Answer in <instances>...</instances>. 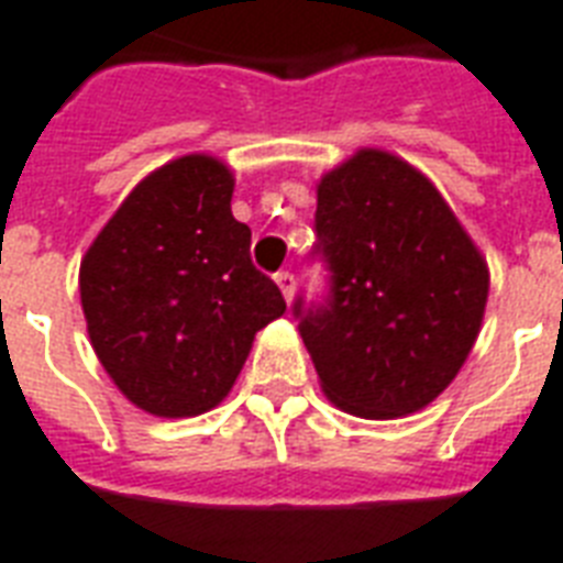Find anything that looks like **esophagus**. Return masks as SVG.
Wrapping results in <instances>:
<instances>
[{
  "mask_svg": "<svg viewBox=\"0 0 563 563\" xmlns=\"http://www.w3.org/2000/svg\"><path fill=\"white\" fill-rule=\"evenodd\" d=\"M274 280H277V286H280L283 298H286V300L295 298V274H291V272H277V274H274Z\"/></svg>",
  "mask_w": 563,
  "mask_h": 563,
  "instance_id": "esophagus-1",
  "label": "esophagus"
}]
</instances>
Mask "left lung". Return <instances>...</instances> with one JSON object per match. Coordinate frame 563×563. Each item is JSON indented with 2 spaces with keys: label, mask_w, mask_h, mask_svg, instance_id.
Masks as SVG:
<instances>
[{
  "label": "left lung",
  "mask_w": 563,
  "mask_h": 563,
  "mask_svg": "<svg viewBox=\"0 0 563 563\" xmlns=\"http://www.w3.org/2000/svg\"><path fill=\"white\" fill-rule=\"evenodd\" d=\"M324 300H295L300 339L339 409L371 420L423 409L479 335L488 265L432 184L362 148L318 184Z\"/></svg>",
  "instance_id": "left-lung-1"
}]
</instances>
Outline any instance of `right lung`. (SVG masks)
Returning a JSON list of instances; mask_svg holds the SVG:
<instances>
[{
	"instance_id": "1",
	"label": "right lung",
	"mask_w": 563,
	"mask_h": 563,
	"mask_svg": "<svg viewBox=\"0 0 563 563\" xmlns=\"http://www.w3.org/2000/svg\"><path fill=\"white\" fill-rule=\"evenodd\" d=\"M233 175L187 154L140 180L81 260L92 351L140 409L195 418L219 406L256 330L286 312L233 219Z\"/></svg>"
}]
</instances>
